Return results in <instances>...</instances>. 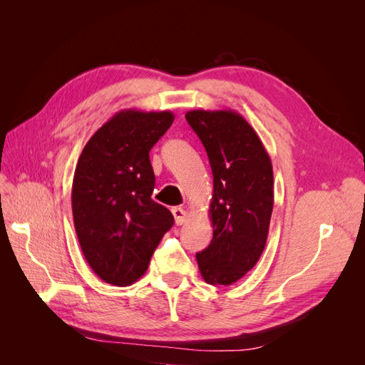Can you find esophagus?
<instances>
[{"label": "esophagus", "mask_w": 365, "mask_h": 365, "mask_svg": "<svg viewBox=\"0 0 365 365\" xmlns=\"http://www.w3.org/2000/svg\"><path fill=\"white\" fill-rule=\"evenodd\" d=\"M172 215H173V217H175V224H176V225H182V224L185 222L187 212H185L184 208H181V207H173V208H172Z\"/></svg>", "instance_id": "34e87169"}]
</instances>
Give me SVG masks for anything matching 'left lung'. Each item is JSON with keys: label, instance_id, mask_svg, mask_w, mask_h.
<instances>
[{"label": "left lung", "instance_id": "1", "mask_svg": "<svg viewBox=\"0 0 365 365\" xmlns=\"http://www.w3.org/2000/svg\"><path fill=\"white\" fill-rule=\"evenodd\" d=\"M213 172V239L196 254L202 279L233 284L254 268L267 245L274 207L272 164L257 132L233 109L185 114Z\"/></svg>", "mask_w": 365, "mask_h": 365}]
</instances>
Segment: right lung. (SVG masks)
<instances>
[{
  "label": "right lung",
  "mask_w": 365,
  "mask_h": 365,
  "mask_svg": "<svg viewBox=\"0 0 365 365\" xmlns=\"http://www.w3.org/2000/svg\"><path fill=\"white\" fill-rule=\"evenodd\" d=\"M170 111L123 109L88 140L77 161L71 207L77 239L103 282L129 286L146 272L173 216L152 200L149 150L173 123Z\"/></svg>",
  "instance_id": "right-lung-1"
}]
</instances>
